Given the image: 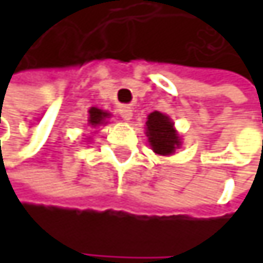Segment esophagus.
<instances>
[{
    "instance_id": "34e87169",
    "label": "esophagus",
    "mask_w": 263,
    "mask_h": 263,
    "mask_svg": "<svg viewBox=\"0 0 263 263\" xmlns=\"http://www.w3.org/2000/svg\"><path fill=\"white\" fill-rule=\"evenodd\" d=\"M119 112H120L122 119H123V120H126V122L132 119V108L131 106H128V105H123V106H120Z\"/></svg>"
}]
</instances>
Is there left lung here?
<instances>
[{
    "label": "left lung",
    "instance_id": "obj_1",
    "mask_svg": "<svg viewBox=\"0 0 263 263\" xmlns=\"http://www.w3.org/2000/svg\"><path fill=\"white\" fill-rule=\"evenodd\" d=\"M146 135L152 151L160 155H171L181 144L180 135L174 128V122L160 111H154L147 116Z\"/></svg>",
    "mask_w": 263,
    "mask_h": 263
}]
</instances>
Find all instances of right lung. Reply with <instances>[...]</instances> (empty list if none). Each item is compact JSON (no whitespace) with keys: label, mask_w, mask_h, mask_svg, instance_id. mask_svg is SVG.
I'll list each match as a JSON object with an SVG mask.
<instances>
[{"label":"right lung","mask_w":263,"mask_h":263,"mask_svg":"<svg viewBox=\"0 0 263 263\" xmlns=\"http://www.w3.org/2000/svg\"><path fill=\"white\" fill-rule=\"evenodd\" d=\"M88 114H89V117H88V125L92 126V128L103 125L105 120L109 119V112H106V111H103V109H99V108H96V106L89 108Z\"/></svg>","instance_id":"add662e5"}]
</instances>
